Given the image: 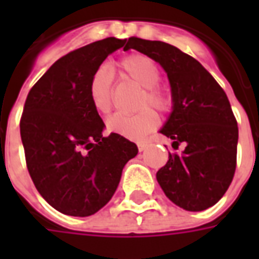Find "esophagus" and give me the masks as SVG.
Returning <instances> with one entry per match:
<instances>
[{
	"label": "esophagus",
	"instance_id": "esophagus-1",
	"mask_svg": "<svg viewBox=\"0 0 259 259\" xmlns=\"http://www.w3.org/2000/svg\"><path fill=\"white\" fill-rule=\"evenodd\" d=\"M147 147H148V146H147L146 143H139V144H137V148H139V151H140V152L146 151Z\"/></svg>",
	"mask_w": 259,
	"mask_h": 259
}]
</instances>
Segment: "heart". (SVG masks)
Returning a JSON list of instances; mask_svg holds the SVG:
<instances>
[{"label": "heart", "instance_id": "b5f03b06", "mask_svg": "<svg viewBox=\"0 0 259 259\" xmlns=\"http://www.w3.org/2000/svg\"><path fill=\"white\" fill-rule=\"evenodd\" d=\"M119 74L135 81L141 87L136 107H143L139 112L126 115L115 113L107 120V129L129 140H143L147 135L159 126V112H169L172 108V96L163 85L158 83L159 69L157 64L143 54H132L118 62ZM89 98L97 112L107 113L112 109V76L107 69H97L89 81Z\"/></svg>", "mask_w": 259, "mask_h": 259}]
</instances>
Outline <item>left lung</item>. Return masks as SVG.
Returning a JSON list of instances; mask_svg holds the SVG:
<instances>
[{"mask_svg":"<svg viewBox=\"0 0 259 259\" xmlns=\"http://www.w3.org/2000/svg\"><path fill=\"white\" fill-rule=\"evenodd\" d=\"M133 48L168 73L174 111L161 133L185 150L170 154L157 172L165 195L186 211L215 205L232 183L237 161L239 127L226 93L202 65L168 42L130 37Z\"/></svg>","mask_w":259,"mask_h":259,"instance_id":"8db88e82","label":"left lung"}]
</instances>
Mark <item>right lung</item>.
<instances>
[{
    "instance_id": "add662e5",
    "label": "right lung",
    "mask_w": 259,
    "mask_h": 259,
    "mask_svg": "<svg viewBox=\"0 0 259 259\" xmlns=\"http://www.w3.org/2000/svg\"><path fill=\"white\" fill-rule=\"evenodd\" d=\"M126 40L108 37L59 58L27 94L20 137L37 191L57 211L90 217L116 191L139 148L104 122L89 98L91 74ZM126 48V47H124Z\"/></svg>"
}]
</instances>
